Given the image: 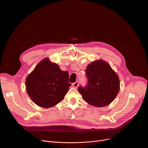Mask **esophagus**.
<instances>
[{"label": "esophagus", "instance_id": "1", "mask_svg": "<svg viewBox=\"0 0 148 148\" xmlns=\"http://www.w3.org/2000/svg\"><path fill=\"white\" fill-rule=\"evenodd\" d=\"M72 85H73V87H74V88H77V87L79 86V82H78V81L75 82V83H73V84H72Z\"/></svg>", "mask_w": 148, "mask_h": 148}]
</instances>
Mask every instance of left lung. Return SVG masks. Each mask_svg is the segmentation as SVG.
Wrapping results in <instances>:
<instances>
[{
	"label": "left lung",
	"mask_w": 148,
	"mask_h": 148,
	"mask_svg": "<svg viewBox=\"0 0 148 148\" xmlns=\"http://www.w3.org/2000/svg\"><path fill=\"white\" fill-rule=\"evenodd\" d=\"M88 84L79 86L78 91L88 104L102 107L110 104L117 96L120 89L119 77L103 60L93 61L86 69Z\"/></svg>",
	"instance_id": "obj_1"
}]
</instances>
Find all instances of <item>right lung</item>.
Listing matches in <instances>:
<instances>
[{
	"instance_id": "1",
	"label": "right lung",
	"mask_w": 148,
	"mask_h": 148,
	"mask_svg": "<svg viewBox=\"0 0 148 148\" xmlns=\"http://www.w3.org/2000/svg\"><path fill=\"white\" fill-rule=\"evenodd\" d=\"M71 83L69 74L49 58L40 61L27 77L26 89L32 101L43 108L56 106L64 99Z\"/></svg>"
}]
</instances>
